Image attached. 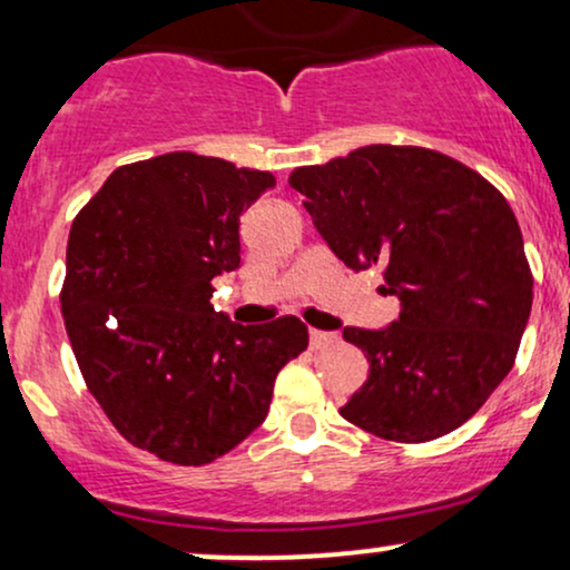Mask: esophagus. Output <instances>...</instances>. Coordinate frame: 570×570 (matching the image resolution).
Returning a JSON list of instances; mask_svg holds the SVG:
<instances>
[{"label": "esophagus", "mask_w": 570, "mask_h": 570, "mask_svg": "<svg viewBox=\"0 0 570 570\" xmlns=\"http://www.w3.org/2000/svg\"><path fill=\"white\" fill-rule=\"evenodd\" d=\"M337 343V335L335 332H322V330H311V348L318 351V348H326V345Z\"/></svg>", "instance_id": "obj_1"}]
</instances>
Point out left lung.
Here are the masks:
<instances>
[{"instance_id": "obj_1", "label": "left lung", "mask_w": 570, "mask_h": 570, "mask_svg": "<svg viewBox=\"0 0 570 570\" xmlns=\"http://www.w3.org/2000/svg\"><path fill=\"white\" fill-rule=\"evenodd\" d=\"M289 185L337 259L377 265L399 299L385 330L345 326L370 377L340 415L389 442H429L466 423L514 367L533 273L507 198L426 147L370 144L292 171Z\"/></svg>"}]
</instances>
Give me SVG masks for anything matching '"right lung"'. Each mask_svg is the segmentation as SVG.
Listing matches in <instances>:
<instances>
[{"label":"right lung","mask_w":570,"mask_h":570,"mask_svg":"<svg viewBox=\"0 0 570 570\" xmlns=\"http://www.w3.org/2000/svg\"><path fill=\"white\" fill-rule=\"evenodd\" d=\"M273 174L195 153L128 163L75 217L61 313L90 394L134 448L179 466L230 453L307 348L297 316L240 326L212 305L240 214Z\"/></svg>","instance_id":"add662e5"}]
</instances>
